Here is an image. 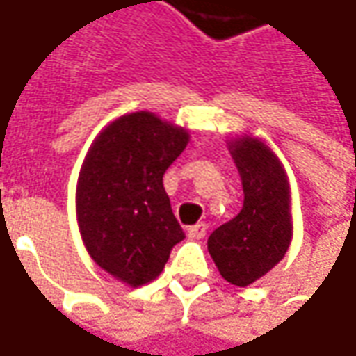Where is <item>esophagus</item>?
<instances>
[{
  "mask_svg": "<svg viewBox=\"0 0 356 356\" xmlns=\"http://www.w3.org/2000/svg\"><path fill=\"white\" fill-rule=\"evenodd\" d=\"M208 232V226L206 224H196V226L188 227V238L190 239H202Z\"/></svg>",
  "mask_w": 356,
  "mask_h": 356,
  "instance_id": "obj_1",
  "label": "esophagus"
}]
</instances>
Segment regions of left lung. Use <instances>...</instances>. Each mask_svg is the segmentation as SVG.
<instances>
[{
  "label": "left lung",
  "mask_w": 356,
  "mask_h": 356,
  "mask_svg": "<svg viewBox=\"0 0 356 356\" xmlns=\"http://www.w3.org/2000/svg\"><path fill=\"white\" fill-rule=\"evenodd\" d=\"M227 150L241 178L243 206L210 234L208 252L227 283L248 287L277 266L291 245V186L280 156L259 136H234Z\"/></svg>",
  "instance_id": "obj_1"
}]
</instances>
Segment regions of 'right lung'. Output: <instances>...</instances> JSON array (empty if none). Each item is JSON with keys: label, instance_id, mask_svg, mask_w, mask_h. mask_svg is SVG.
Returning a JSON list of instances; mask_svg holds the SVG:
<instances>
[{"label": "right lung", "instance_id": "1", "mask_svg": "<svg viewBox=\"0 0 356 356\" xmlns=\"http://www.w3.org/2000/svg\"><path fill=\"white\" fill-rule=\"evenodd\" d=\"M190 132L154 113L111 120L89 146L75 192L76 224L90 259L129 287L154 281L186 238L162 176Z\"/></svg>", "mask_w": 356, "mask_h": 356}]
</instances>
